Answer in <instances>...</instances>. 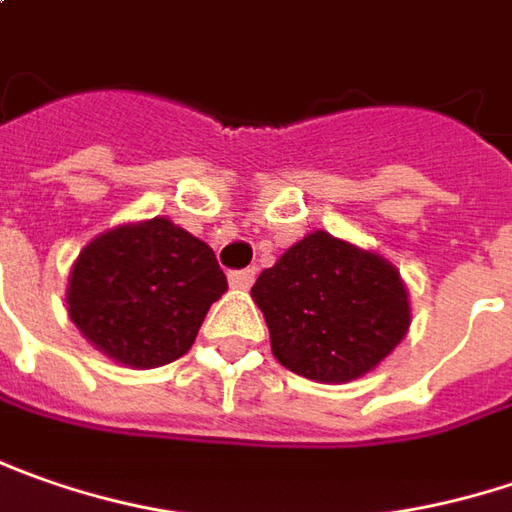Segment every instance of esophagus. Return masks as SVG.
<instances>
[{
  "mask_svg": "<svg viewBox=\"0 0 512 512\" xmlns=\"http://www.w3.org/2000/svg\"><path fill=\"white\" fill-rule=\"evenodd\" d=\"M255 278H257V269H237V272L229 275V283L237 286V289H249V286L255 283Z\"/></svg>",
  "mask_w": 512,
  "mask_h": 512,
  "instance_id": "obj_1",
  "label": "esophagus"
}]
</instances>
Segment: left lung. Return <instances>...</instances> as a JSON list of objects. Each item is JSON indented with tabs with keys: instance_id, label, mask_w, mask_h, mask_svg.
Masks as SVG:
<instances>
[{
	"instance_id": "left-lung-1",
	"label": "left lung",
	"mask_w": 512,
	"mask_h": 512,
	"mask_svg": "<svg viewBox=\"0 0 512 512\" xmlns=\"http://www.w3.org/2000/svg\"><path fill=\"white\" fill-rule=\"evenodd\" d=\"M272 352L312 381H352L378 367L410 329L395 266L326 232L306 234L252 286Z\"/></svg>"
}]
</instances>
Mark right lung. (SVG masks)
<instances>
[{"mask_svg":"<svg viewBox=\"0 0 512 512\" xmlns=\"http://www.w3.org/2000/svg\"><path fill=\"white\" fill-rule=\"evenodd\" d=\"M226 289L212 249L154 217L100 234L82 249L68 283V315L108 358L151 369L189 352Z\"/></svg>","mask_w":512,"mask_h":512,"instance_id":"right-lung-1","label":"right lung"}]
</instances>
